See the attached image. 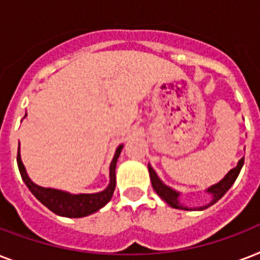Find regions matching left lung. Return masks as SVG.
Wrapping results in <instances>:
<instances>
[{
  "mask_svg": "<svg viewBox=\"0 0 260 260\" xmlns=\"http://www.w3.org/2000/svg\"><path fill=\"white\" fill-rule=\"evenodd\" d=\"M243 165H244V158L240 159L238 163V166L234 167V169L226 174L225 177L222 178L221 181L218 182V183L208 187L206 191L212 196V201H210L208 205L200 206V208H193V210H204L206 209V208H209L210 205L216 204V202H217L218 200H220V198H221L222 196H224V194L231 189V186L234 185V182L236 181L239 173H240V170H242ZM148 171H150V178H151V183H152V187H154L156 194H158L159 197L162 198L163 201H166L169 205L175 208V209L191 210L190 208H187V206L182 205L181 202H179V193H178L177 190L171 189V187H169L167 185H165V183L159 179V177L156 175L155 170L150 166V165H148Z\"/></svg>",
  "mask_w": 260,
  "mask_h": 260,
  "instance_id": "left-lung-1",
  "label": "left lung"
}]
</instances>
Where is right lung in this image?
<instances>
[{"label":"right lung","mask_w":260,"mask_h":260,"mask_svg":"<svg viewBox=\"0 0 260 260\" xmlns=\"http://www.w3.org/2000/svg\"><path fill=\"white\" fill-rule=\"evenodd\" d=\"M122 150V144L117 147V150L114 152L113 160L110 163L109 167V185L105 190H102L100 193L93 194H71L62 190L50 189V187H42L30 181L28 174L25 171V167L21 162L20 156V146L17 151V165L18 170L21 174L22 181L25 182L30 193L42 202L43 205L47 206L51 212L55 214L63 216V217H85L89 214L97 212L101 208L110 201V198L113 196L114 187H116V163L120 156V152Z\"/></svg>","instance_id":"obj_1"}]
</instances>
